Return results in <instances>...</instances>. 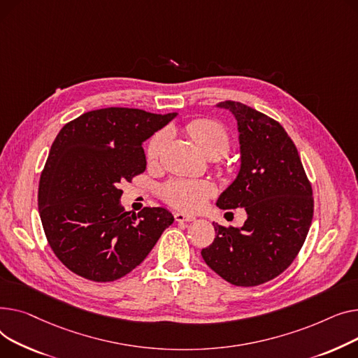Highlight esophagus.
Segmentation results:
<instances>
[{"instance_id": "1", "label": "esophagus", "mask_w": 358, "mask_h": 358, "mask_svg": "<svg viewBox=\"0 0 358 358\" xmlns=\"http://www.w3.org/2000/svg\"><path fill=\"white\" fill-rule=\"evenodd\" d=\"M175 220L178 222H191V221H195V217L194 215H186L183 213H176Z\"/></svg>"}]
</instances>
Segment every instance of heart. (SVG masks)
Masks as SVG:
<instances>
[{
	"label": "heart",
	"mask_w": 358,
	"mask_h": 358,
	"mask_svg": "<svg viewBox=\"0 0 358 358\" xmlns=\"http://www.w3.org/2000/svg\"><path fill=\"white\" fill-rule=\"evenodd\" d=\"M186 134L191 137L199 149L208 157H222L228 153L231 140L228 131L222 125L209 118H196L185 125ZM166 141L163 131L156 133L145 147V157L149 162L159 159ZM215 192V186L208 180L195 179H171L160 187V196L169 205L183 209V211H195L203 202Z\"/></svg>",
	"instance_id": "1"
}]
</instances>
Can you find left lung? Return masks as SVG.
<instances>
[{
  "mask_svg": "<svg viewBox=\"0 0 358 358\" xmlns=\"http://www.w3.org/2000/svg\"><path fill=\"white\" fill-rule=\"evenodd\" d=\"M218 107L238 122L241 169L217 205L244 208L247 220L241 228L215 224V238L201 255L231 285L259 286L301 251L313 217L312 186L295 143L276 120L236 101Z\"/></svg>",
  "mask_w": 358,
  "mask_h": 358,
  "instance_id": "8db88e82",
  "label": "left lung"
}]
</instances>
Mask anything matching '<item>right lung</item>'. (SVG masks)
<instances>
[{"label":"right lung","instance_id":"add662e5","mask_svg":"<svg viewBox=\"0 0 358 358\" xmlns=\"http://www.w3.org/2000/svg\"><path fill=\"white\" fill-rule=\"evenodd\" d=\"M175 117L102 108L69 121L56 136L38 182V214L55 256L75 275L94 282L125 276L173 222L160 206L125 213L120 183L145 171L141 143Z\"/></svg>","mask_w":358,"mask_h":358}]
</instances>
